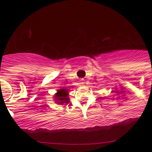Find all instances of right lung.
I'll use <instances>...</instances> for the list:
<instances>
[{
  "label": "right lung",
  "instance_id": "1",
  "mask_svg": "<svg viewBox=\"0 0 152 152\" xmlns=\"http://www.w3.org/2000/svg\"><path fill=\"white\" fill-rule=\"evenodd\" d=\"M68 92L66 89H61L59 90L56 93V96H55V100L56 102H57V104H63L65 103H69L70 102V99L68 98Z\"/></svg>",
  "mask_w": 152,
  "mask_h": 152
}]
</instances>
